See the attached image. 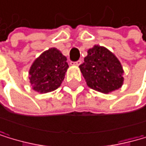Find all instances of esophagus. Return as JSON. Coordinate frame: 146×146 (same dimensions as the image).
<instances>
[{
  "label": "esophagus",
  "mask_w": 146,
  "mask_h": 146,
  "mask_svg": "<svg viewBox=\"0 0 146 146\" xmlns=\"http://www.w3.org/2000/svg\"><path fill=\"white\" fill-rule=\"evenodd\" d=\"M82 64V61L81 60H78V61H76V62H71V64H72V65H80Z\"/></svg>",
  "instance_id": "obj_1"
}]
</instances>
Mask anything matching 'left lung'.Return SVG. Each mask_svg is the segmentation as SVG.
Here are the masks:
<instances>
[{
    "label": "left lung",
    "instance_id": "1",
    "mask_svg": "<svg viewBox=\"0 0 146 146\" xmlns=\"http://www.w3.org/2000/svg\"><path fill=\"white\" fill-rule=\"evenodd\" d=\"M79 67L87 85L97 92L107 94L123 84V67L116 55L104 46L90 48Z\"/></svg>",
    "mask_w": 146,
    "mask_h": 146
}]
</instances>
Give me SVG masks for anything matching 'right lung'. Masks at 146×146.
<instances>
[{"mask_svg":"<svg viewBox=\"0 0 146 146\" xmlns=\"http://www.w3.org/2000/svg\"><path fill=\"white\" fill-rule=\"evenodd\" d=\"M66 57L52 47L42 53L29 69V82L34 91L46 93L56 90L64 79L68 69Z\"/></svg>","mask_w":146,"mask_h":146,"instance_id":"right-lung-1","label":"right lung"}]
</instances>
